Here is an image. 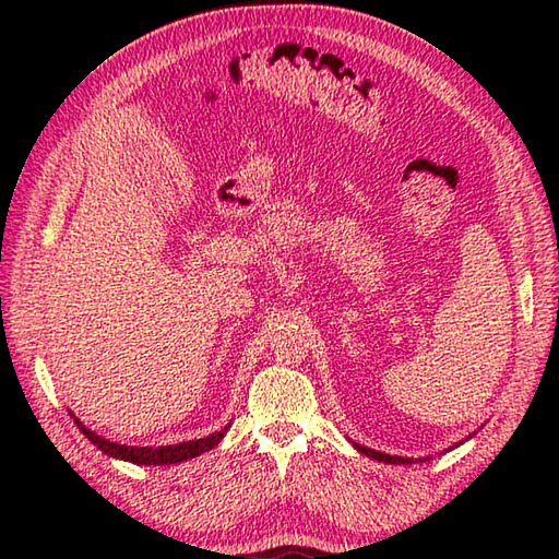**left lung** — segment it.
I'll use <instances>...</instances> for the list:
<instances>
[{
	"instance_id": "obj_1",
	"label": "left lung",
	"mask_w": 559,
	"mask_h": 559,
	"mask_svg": "<svg viewBox=\"0 0 559 559\" xmlns=\"http://www.w3.org/2000/svg\"><path fill=\"white\" fill-rule=\"evenodd\" d=\"M355 449L360 451V454H365V456H370V459H374V461H384V463H411V459H403V456H389V454H382V451H374V449H367V447H362V444H353Z\"/></svg>"
}]
</instances>
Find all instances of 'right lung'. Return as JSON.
Masks as SVG:
<instances>
[{"label": "right lung", "mask_w": 559, "mask_h": 559, "mask_svg": "<svg viewBox=\"0 0 559 559\" xmlns=\"http://www.w3.org/2000/svg\"><path fill=\"white\" fill-rule=\"evenodd\" d=\"M79 430L86 435L93 444H96L103 454L108 456H115V459H124V461H132V463H144V466H168V463H180V461H187V459H194L199 454H204V451L216 447L225 430L221 432H213L204 439H192V442H182V444H170V447H127V444H117V442H110V439H105L96 432H91L88 427H83V423H79L74 418Z\"/></svg>", "instance_id": "right-lung-1"}]
</instances>
